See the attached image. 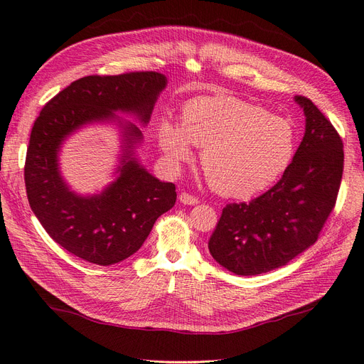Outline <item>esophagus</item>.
Wrapping results in <instances>:
<instances>
[{
    "instance_id": "obj_1",
    "label": "esophagus",
    "mask_w": 364,
    "mask_h": 364,
    "mask_svg": "<svg viewBox=\"0 0 364 364\" xmlns=\"http://www.w3.org/2000/svg\"><path fill=\"white\" fill-rule=\"evenodd\" d=\"M178 199H180V203H183L184 205H195V204L199 203V198H196L191 193H187V192H181Z\"/></svg>"
}]
</instances>
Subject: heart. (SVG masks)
I'll return each mask as SVG.
<instances>
[{
  "mask_svg": "<svg viewBox=\"0 0 364 364\" xmlns=\"http://www.w3.org/2000/svg\"><path fill=\"white\" fill-rule=\"evenodd\" d=\"M157 138L171 165L203 148L200 166L218 193L245 199L279 180L294 156L291 121L234 97H198L184 106L181 124L164 119Z\"/></svg>",
  "mask_w": 364,
  "mask_h": 364,
  "instance_id": "heart-1",
  "label": "heart"
}]
</instances>
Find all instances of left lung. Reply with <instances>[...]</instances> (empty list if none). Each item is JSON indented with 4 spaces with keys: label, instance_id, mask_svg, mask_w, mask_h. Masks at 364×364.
<instances>
[{
    "label": "left lung",
    "instance_id": "1",
    "mask_svg": "<svg viewBox=\"0 0 364 364\" xmlns=\"http://www.w3.org/2000/svg\"><path fill=\"white\" fill-rule=\"evenodd\" d=\"M306 132L282 178L250 203L228 204L211 234V257L226 270L257 276L287 265L311 247L336 205L343 142L316 105L295 96Z\"/></svg>",
    "mask_w": 364,
    "mask_h": 364
}]
</instances>
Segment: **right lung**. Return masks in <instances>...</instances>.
Listing matches in <instances>:
<instances>
[{
  "label": "right lung",
  "mask_w": 364,
  "mask_h": 364,
  "mask_svg": "<svg viewBox=\"0 0 364 364\" xmlns=\"http://www.w3.org/2000/svg\"><path fill=\"white\" fill-rule=\"evenodd\" d=\"M166 82L157 72L80 77L52 97L34 121L23 168L26 196L49 237L75 257L97 265L127 259L173 207L177 192L133 157L142 133L132 123L119 121L124 129L119 175L100 195L79 196L67 187L58 171L63 141L84 124L114 119L117 111L146 124Z\"/></svg>",
  "instance_id": "right-lung-1"
}]
</instances>
